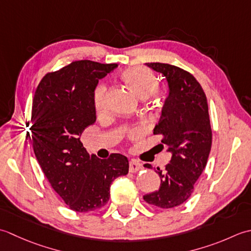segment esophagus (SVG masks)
Segmentation results:
<instances>
[{
	"mask_svg": "<svg viewBox=\"0 0 251 251\" xmlns=\"http://www.w3.org/2000/svg\"><path fill=\"white\" fill-rule=\"evenodd\" d=\"M142 168H143V165H142V163H140L139 161H136V160H131L130 161V165H129L130 172H132V173L137 172V171H140Z\"/></svg>",
	"mask_w": 251,
	"mask_h": 251,
	"instance_id": "esophagus-1",
	"label": "esophagus"
}]
</instances>
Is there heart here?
I'll list each match as a JSON object with an SVG mask.
<instances>
[{
	"mask_svg": "<svg viewBox=\"0 0 251 251\" xmlns=\"http://www.w3.org/2000/svg\"><path fill=\"white\" fill-rule=\"evenodd\" d=\"M122 79L140 99H147L156 94L158 91V81L155 75L150 69L142 66L125 70L122 73ZM106 94L107 89L105 84L97 86L94 93V106L97 114H103L107 108ZM129 135L132 139H136L141 135V131L139 129H132L129 132Z\"/></svg>",
	"mask_w": 251,
	"mask_h": 251,
	"instance_id": "b5f03b06",
	"label": "heart"
}]
</instances>
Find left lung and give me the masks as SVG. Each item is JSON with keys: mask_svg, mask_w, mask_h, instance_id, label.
Returning <instances> with one entry per match:
<instances>
[{"mask_svg": "<svg viewBox=\"0 0 251 251\" xmlns=\"http://www.w3.org/2000/svg\"><path fill=\"white\" fill-rule=\"evenodd\" d=\"M146 65L161 74L168 83L169 94L154 134L163 135L161 143L168 146L171 160L163 171L157 168L160 177L158 191L143 198L152 206L169 209L191 197L207 165L212 143L210 119L206 94L190 73L169 64Z\"/></svg>", "mask_w": 251, "mask_h": 251, "instance_id": "1", "label": "left lung"}]
</instances>
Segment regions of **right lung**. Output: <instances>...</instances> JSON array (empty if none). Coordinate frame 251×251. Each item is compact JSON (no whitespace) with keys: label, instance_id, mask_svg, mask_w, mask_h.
I'll return each instance as SVG.
<instances>
[{"label":"right lung","instance_id":"1","mask_svg":"<svg viewBox=\"0 0 251 251\" xmlns=\"http://www.w3.org/2000/svg\"><path fill=\"white\" fill-rule=\"evenodd\" d=\"M117 66L74 61L45 75L34 94L30 131L35 157L53 190L76 212L104 207L112 181L129 172L126 156L100 159L90 155L80 141L84 129L96 121L99 80Z\"/></svg>","mask_w":251,"mask_h":251}]
</instances>
